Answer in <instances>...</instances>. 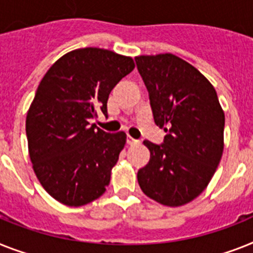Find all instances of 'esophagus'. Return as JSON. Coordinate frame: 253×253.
<instances>
[{"label": "esophagus", "instance_id": "34e87169", "mask_svg": "<svg viewBox=\"0 0 253 253\" xmlns=\"http://www.w3.org/2000/svg\"><path fill=\"white\" fill-rule=\"evenodd\" d=\"M126 142H128V145H130V146L138 145L139 143L138 139H134L133 137H130V135H128V137H126Z\"/></svg>", "mask_w": 253, "mask_h": 253}]
</instances>
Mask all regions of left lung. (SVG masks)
I'll use <instances>...</instances> for the list:
<instances>
[{
    "label": "left lung",
    "mask_w": 253,
    "mask_h": 253,
    "mask_svg": "<svg viewBox=\"0 0 253 253\" xmlns=\"http://www.w3.org/2000/svg\"><path fill=\"white\" fill-rule=\"evenodd\" d=\"M149 91L155 124L168 134L145 141L149 164L138 170L142 191L158 203L178 207L203 193L220 164L225 115L210 81L173 54L135 58Z\"/></svg>",
    "instance_id": "1"
}]
</instances>
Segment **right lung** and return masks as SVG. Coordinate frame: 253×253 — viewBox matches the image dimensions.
Wrapping results in <instances>:
<instances>
[{
    "instance_id": "obj_1",
    "label": "right lung",
    "mask_w": 253,
    "mask_h": 253,
    "mask_svg": "<svg viewBox=\"0 0 253 253\" xmlns=\"http://www.w3.org/2000/svg\"><path fill=\"white\" fill-rule=\"evenodd\" d=\"M134 68L133 59L98 47L77 49L50 67L26 120L29 158L42 187L60 203L98 199L126 141L90 124L107 116L111 90Z\"/></svg>"
}]
</instances>
